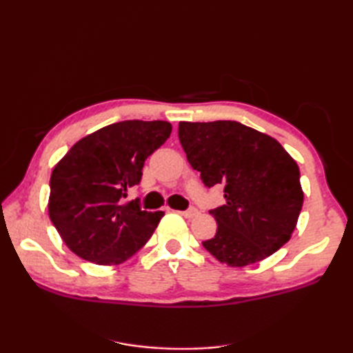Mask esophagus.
<instances>
[{"mask_svg":"<svg viewBox=\"0 0 353 353\" xmlns=\"http://www.w3.org/2000/svg\"><path fill=\"white\" fill-rule=\"evenodd\" d=\"M181 214L185 216V219H194V216L199 215V211L196 208H190L188 211H182Z\"/></svg>","mask_w":353,"mask_h":353,"instance_id":"esophagus-1","label":"esophagus"}]
</instances>
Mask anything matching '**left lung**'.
<instances>
[{
    "label": "left lung",
    "mask_w": 353,
    "mask_h": 353,
    "mask_svg": "<svg viewBox=\"0 0 353 353\" xmlns=\"http://www.w3.org/2000/svg\"><path fill=\"white\" fill-rule=\"evenodd\" d=\"M186 159L208 188L223 186L205 249L229 267L265 259L290 241L303 205L301 171L274 138L236 121L179 123Z\"/></svg>",
    "instance_id": "8db88e82"
}]
</instances>
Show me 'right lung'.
<instances>
[{
	"mask_svg": "<svg viewBox=\"0 0 353 353\" xmlns=\"http://www.w3.org/2000/svg\"><path fill=\"white\" fill-rule=\"evenodd\" d=\"M167 121L129 119L103 127L71 147L51 172L48 212L65 244L81 259L117 265L153 235L162 211L124 205L147 157L170 138Z\"/></svg>",
	"mask_w": 353,
	"mask_h": 353,
	"instance_id": "1",
	"label": "right lung"
}]
</instances>
